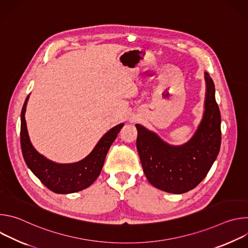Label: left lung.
I'll return each instance as SVG.
<instances>
[{
  "instance_id": "left-lung-1",
  "label": "left lung",
  "mask_w": 248,
  "mask_h": 248,
  "mask_svg": "<svg viewBox=\"0 0 248 248\" xmlns=\"http://www.w3.org/2000/svg\"><path fill=\"white\" fill-rule=\"evenodd\" d=\"M204 114L194 135L186 143L173 146L140 124L136 147L148 182L166 192L182 194L196 187L215 162L221 146V114L215 85L205 73Z\"/></svg>"
}]
</instances>
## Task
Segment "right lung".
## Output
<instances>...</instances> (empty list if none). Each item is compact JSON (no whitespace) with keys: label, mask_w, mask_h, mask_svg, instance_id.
Here are the masks:
<instances>
[{"label":"right lung","mask_w":248,"mask_h":248,"mask_svg":"<svg viewBox=\"0 0 248 248\" xmlns=\"http://www.w3.org/2000/svg\"><path fill=\"white\" fill-rule=\"evenodd\" d=\"M28 98L29 96L25 99L20 115V145L27 167L47 188L55 193H74L90 186L99 176L106 155L124 124L105 133L92 152L83 160L74 164H57L39 154L30 142L24 117Z\"/></svg>","instance_id":"right-lung-1"}]
</instances>
